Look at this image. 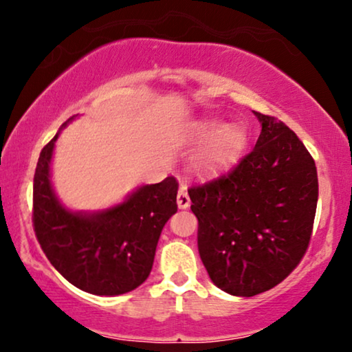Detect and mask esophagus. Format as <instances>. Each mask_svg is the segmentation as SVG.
Instances as JSON below:
<instances>
[{"label": "esophagus", "mask_w": 352, "mask_h": 352, "mask_svg": "<svg viewBox=\"0 0 352 352\" xmlns=\"http://www.w3.org/2000/svg\"><path fill=\"white\" fill-rule=\"evenodd\" d=\"M189 205H190V199H189V194H187V187L181 186L179 192H177V206H179L181 210H184V208H189Z\"/></svg>", "instance_id": "esophagus-1"}]
</instances>
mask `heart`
<instances>
[{"label":"heart","instance_id":"b5f03b06","mask_svg":"<svg viewBox=\"0 0 352 352\" xmlns=\"http://www.w3.org/2000/svg\"><path fill=\"white\" fill-rule=\"evenodd\" d=\"M216 129H218L216 123H201L197 133H199L200 138H208L216 133ZM240 142H242V133H240L239 128L228 126L221 129L199 155L197 165H199L200 171L206 173V175H214V173L223 171L237 155Z\"/></svg>","mask_w":352,"mask_h":352}]
</instances>
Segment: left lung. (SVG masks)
Listing matches in <instances>:
<instances>
[{"instance_id": "1", "label": "left lung", "mask_w": 352, "mask_h": 352, "mask_svg": "<svg viewBox=\"0 0 352 352\" xmlns=\"http://www.w3.org/2000/svg\"><path fill=\"white\" fill-rule=\"evenodd\" d=\"M254 115L263 129L253 151L189 189L201 263L235 296L271 290L301 263L319 197L314 158L300 138L278 118Z\"/></svg>"}]
</instances>
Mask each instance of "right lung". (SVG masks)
<instances>
[{"label": "right lung", "mask_w": 352, "mask_h": 352, "mask_svg": "<svg viewBox=\"0 0 352 352\" xmlns=\"http://www.w3.org/2000/svg\"><path fill=\"white\" fill-rule=\"evenodd\" d=\"M56 139L43 147L33 177L32 221L43 253L80 290L105 296L134 290L151 274L163 226L177 211V179L144 186L102 213H70L50 182Z\"/></svg>", "instance_id": "add662e5"}]
</instances>
